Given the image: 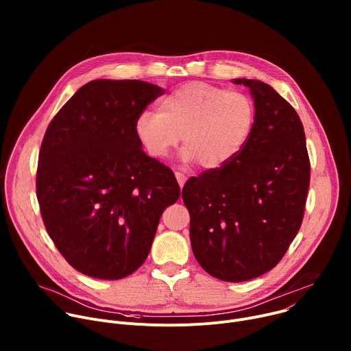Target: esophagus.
<instances>
[{"label":"esophagus","instance_id":"obj_1","mask_svg":"<svg viewBox=\"0 0 351 351\" xmlns=\"http://www.w3.org/2000/svg\"><path fill=\"white\" fill-rule=\"evenodd\" d=\"M175 176H176V180H178L179 186L183 187L184 183H186V180H187V176H186L184 173H182V172H175Z\"/></svg>","mask_w":351,"mask_h":351}]
</instances>
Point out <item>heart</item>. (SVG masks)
Returning a JSON list of instances; mask_svg holds the SVG:
<instances>
[{
	"label": "heart",
	"mask_w": 351,
	"mask_h": 351,
	"mask_svg": "<svg viewBox=\"0 0 351 351\" xmlns=\"http://www.w3.org/2000/svg\"><path fill=\"white\" fill-rule=\"evenodd\" d=\"M256 121L257 110L247 94L190 82L165 95L158 112H141L134 121V134L157 160L167 158L182 136L184 161L217 169L241 153Z\"/></svg>",
	"instance_id": "heart-1"
}]
</instances>
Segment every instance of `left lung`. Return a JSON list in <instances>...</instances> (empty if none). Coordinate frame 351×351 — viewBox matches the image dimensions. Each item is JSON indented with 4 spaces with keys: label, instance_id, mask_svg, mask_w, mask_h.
Instances as JSON below:
<instances>
[{
    "label": "left lung",
    "instance_id": "1",
    "mask_svg": "<svg viewBox=\"0 0 351 351\" xmlns=\"http://www.w3.org/2000/svg\"><path fill=\"white\" fill-rule=\"evenodd\" d=\"M233 82L254 98L253 134L230 162L190 178L182 198L198 264L221 280L244 282L286 254L303 222L311 168L295 110L264 82Z\"/></svg>",
    "mask_w": 351,
    "mask_h": 351
}]
</instances>
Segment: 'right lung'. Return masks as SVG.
<instances>
[{"label": "right lung", "instance_id": "right-lung-1", "mask_svg": "<svg viewBox=\"0 0 351 351\" xmlns=\"http://www.w3.org/2000/svg\"><path fill=\"white\" fill-rule=\"evenodd\" d=\"M162 94L141 80H91L45 130L36 178L43 222L87 276L115 280L138 269L164 210L180 195L173 172L134 134L136 118Z\"/></svg>", "mask_w": 351, "mask_h": 351}]
</instances>
